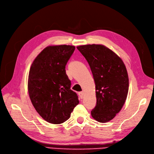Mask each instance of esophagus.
<instances>
[{"mask_svg": "<svg viewBox=\"0 0 154 154\" xmlns=\"http://www.w3.org/2000/svg\"><path fill=\"white\" fill-rule=\"evenodd\" d=\"M78 95H79V96L80 97V98H81V99H82L83 97V92H79V93H78Z\"/></svg>", "mask_w": 154, "mask_h": 154, "instance_id": "esophagus-1", "label": "esophagus"}]
</instances>
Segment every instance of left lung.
Instances as JSON below:
<instances>
[{
    "label": "left lung",
    "instance_id": "8db88e82",
    "mask_svg": "<svg viewBox=\"0 0 154 154\" xmlns=\"http://www.w3.org/2000/svg\"><path fill=\"white\" fill-rule=\"evenodd\" d=\"M77 49L91 67L96 85V105L92 118L100 123L112 119L122 109L128 91V76L122 60L102 45H85Z\"/></svg>",
    "mask_w": 154,
    "mask_h": 154
}]
</instances>
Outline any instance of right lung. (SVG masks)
I'll list each match as a JSON object with an SVG mask.
<instances>
[{"instance_id":"1","label":"right lung","mask_w":154,"mask_h":154,"mask_svg":"<svg viewBox=\"0 0 154 154\" xmlns=\"http://www.w3.org/2000/svg\"><path fill=\"white\" fill-rule=\"evenodd\" d=\"M74 50L72 45L48 46L37 56L30 68L28 92L31 103L41 117L50 123L66 122L79 103L66 71Z\"/></svg>"}]
</instances>
